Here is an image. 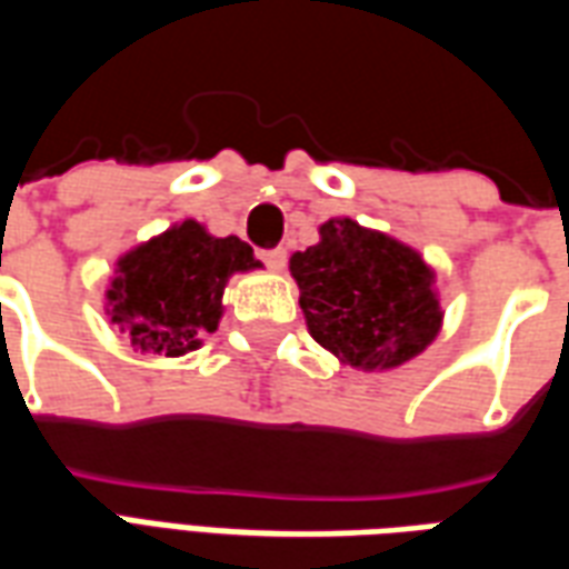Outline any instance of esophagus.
Masks as SVG:
<instances>
[{
    "label": "esophagus",
    "mask_w": 569,
    "mask_h": 569,
    "mask_svg": "<svg viewBox=\"0 0 569 569\" xmlns=\"http://www.w3.org/2000/svg\"><path fill=\"white\" fill-rule=\"evenodd\" d=\"M261 259H264V264L271 268V271H283L286 268V249H268V252H261Z\"/></svg>",
    "instance_id": "esophagus-1"
}]
</instances>
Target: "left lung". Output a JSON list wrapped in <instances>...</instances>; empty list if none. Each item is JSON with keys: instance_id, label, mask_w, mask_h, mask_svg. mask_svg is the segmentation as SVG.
Here are the masks:
<instances>
[{"instance_id": "1", "label": "left lung", "mask_w": 569, "mask_h": 569, "mask_svg": "<svg viewBox=\"0 0 569 569\" xmlns=\"http://www.w3.org/2000/svg\"><path fill=\"white\" fill-rule=\"evenodd\" d=\"M289 271L310 338L350 369H399L439 338L445 310L427 259L350 216L322 222Z\"/></svg>"}]
</instances>
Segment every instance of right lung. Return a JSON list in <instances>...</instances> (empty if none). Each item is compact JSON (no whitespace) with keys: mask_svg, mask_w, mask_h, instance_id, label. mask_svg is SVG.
<instances>
[{"mask_svg":"<svg viewBox=\"0 0 569 569\" xmlns=\"http://www.w3.org/2000/svg\"><path fill=\"white\" fill-rule=\"evenodd\" d=\"M256 268L261 261L240 237H216L207 224L182 219L116 261L106 313L133 350L186 357L219 329L228 280Z\"/></svg>","mask_w":569,"mask_h":569,"instance_id":"add662e5","label":"right lung"}]
</instances>
